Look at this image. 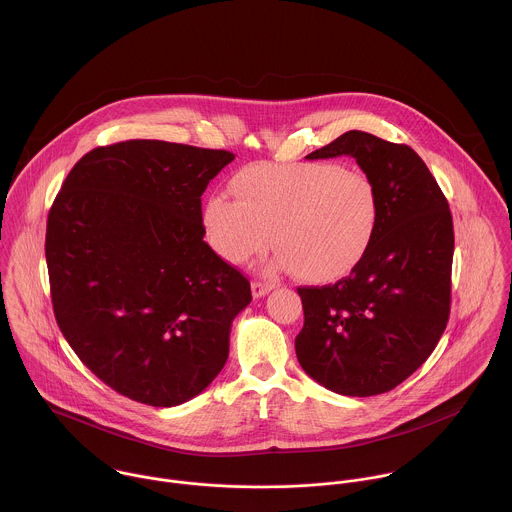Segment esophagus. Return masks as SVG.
<instances>
[{
	"label": "esophagus",
	"instance_id": "34e87169",
	"mask_svg": "<svg viewBox=\"0 0 512 512\" xmlns=\"http://www.w3.org/2000/svg\"><path fill=\"white\" fill-rule=\"evenodd\" d=\"M273 288H275V284H271V282H261V280L251 282V292H253V296H255V298H263V296H267Z\"/></svg>",
	"mask_w": 512,
	"mask_h": 512
}]
</instances>
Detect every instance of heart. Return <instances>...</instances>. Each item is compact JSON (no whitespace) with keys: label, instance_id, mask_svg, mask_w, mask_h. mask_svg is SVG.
<instances>
[{"label":"heart","instance_id":"heart-1","mask_svg":"<svg viewBox=\"0 0 512 512\" xmlns=\"http://www.w3.org/2000/svg\"><path fill=\"white\" fill-rule=\"evenodd\" d=\"M232 195H212L202 226L230 265L263 255L275 237L276 269L306 282L349 275L378 232L382 202L374 179L333 161L253 163L237 171Z\"/></svg>","mask_w":512,"mask_h":512}]
</instances>
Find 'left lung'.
<instances>
[{
  "label": "left lung",
  "instance_id": "1",
  "mask_svg": "<svg viewBox=\"0 0 512 512\" xmlns=\"http://www.w3.org/2000/svg\"><path fill=\"white\" fill-rule=\"evenodd\" d=\"M351 156L382 202L378 232L351 275L300 286L296 356L341 395L386 394L434 351L450 315L454 226L448 200L409 146L349 130L308 159Z\"/></svg>",
  "mask_w": 512,
  "mask_h": 512
}]
</instances>
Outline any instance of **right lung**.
<instances>
[{
    "mask_svg": "<svg viewBox=\"0 0 512 512\" xmlns=\"http://www.w3.org/2000/svg\"><path fill=\"white\" fill-rule=\"evenodd\" d=\"M234 154L126 140L85 154L46 222L58 327L109 388L152 407L210 386L249 280L202 239L200 197Z\"/></svg>",
    "mask_w": 512,
    "mask_h": 512,
    "instance_id": "add662e5",
    "label": "right lung"
}]
</instances>
